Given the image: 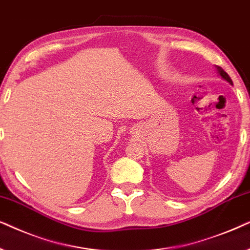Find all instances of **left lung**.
I'll list each match as a JSON object with an SVG mask.
<instances>
[{
	"label": "left lung",
	"mask_w": 250,
	"mask_h": 250,
	"mask_svg": "<svg viewBox=\"0 0 250 250\" xmlns=\"http://www.w3.org/2000/svg\"><path fill=\"white\" fill-rule=\"evenodd\" d=\"M216 68H217V72L219 73V75L222 76V79H224L225 81H228V82L229 83V84H232V83H233V82H232L231 78H229V74L224 71V69L221 68V67H218V66H216Z\"/></svg>",
	"instance_id": "left-lung-1"
}]
</instances>
